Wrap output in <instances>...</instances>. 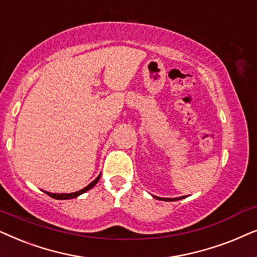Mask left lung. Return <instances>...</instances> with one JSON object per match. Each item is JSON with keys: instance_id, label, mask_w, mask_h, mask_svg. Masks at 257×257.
Instances as JSON below:
<instances>
[{"instance_id": "obj_1", "label": "left lung", "mask_w": 257, "mask_h": 257, "mask_svg": "<svg viewBox=\"0 0 257 257\" xmlns=\"http://www.w3.org/2000/svg\"><path fill=\"white\" fill-rule=\"evenodd\" d=\"M184 196H182V197H176V198H161V197H156L155 196V198H157V200H164V201H177V200H181V198H183Z\"/></svg>"}]
</instances>
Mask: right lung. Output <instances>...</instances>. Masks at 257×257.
I'll return each instance as SVG.
<instances>
[{
  "mask_svg": "<svg viewBox=\"0 0 257 257\" xmlns=\"http://www.w3.org/2000/svg\"><path fill=\"white\" fill-rule=\"evenodd\" d=\"M100 177H101V175H98V176L96 177V179H95L90 184H88L87 187L83 188V189L76 191V193H70V194H53V193H48V191H44V193H46L47 195H49L50 197L56 198V200H68V198H74V197H77L78 195L85 193V191H87V190L91 189V188H93V187L95 186V184H96V183L98 182V180H100Z\"/></svg>",
  "mask_w": 257,
  "mask_h": 257,
  "instance_id": "right-lung-1",
  "label": "right lung"
}]
</instances>
